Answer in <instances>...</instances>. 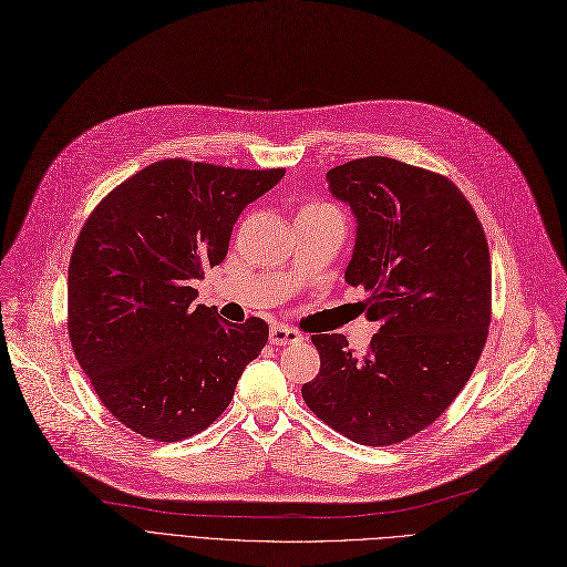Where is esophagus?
Masks as SVG:
<instances>
[{"instance_id": "34e87169", "label": "esophagus", "mask_w": 567, "mask_h": 567, "mask_svg": "<svg viewBox=\"0 0 567 567\" xmlns=\"http://www.w3.org/2000/svg\"><path fill=\"white\" fill-rule=\"evenodd\" d=\"M301 340V333L292 327H284V324H275L270 329V342L272 344H292V342H299Z\"/></svg>"}]
</instances>
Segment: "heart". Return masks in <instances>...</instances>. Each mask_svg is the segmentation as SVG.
<instances>
[{
	"instance_id": "heart-1",
	"label": "heart",
	"mask_w": 567,
	"mask_h": 567,
	"mask_svg": "<svg viewBox=\"0 0 567 567\" xmlns=\"http://www.w3.org/2000/svg\"><path fill=\"white\" fill-rule=\"evenodd\" d=\"M309 206H324V204H309Z\"/></svg>"
}]
</instances>
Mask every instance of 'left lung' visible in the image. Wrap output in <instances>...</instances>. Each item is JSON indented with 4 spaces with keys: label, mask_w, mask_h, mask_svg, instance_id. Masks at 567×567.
<instances>
[{
    "label": "left lung",
    "mask_w": 567,
    "mask_h": 567,
    "mask_svg": "<svg viewBox=\"0 0 567 567\" xmlns=\"http://www.w3.org/2000/svg\"><path fill=\"white\" fill-rule=\"evenodd\" d=\"M357 217L344 281L363 286L379 322L368 352L316 333L309 409L359 445H395L441 417L467 383L491 324V254L465 195L445 177L368 156L327 172Z\"/></svg>",
    "instance_id": "left-lung-1"
}]
</instances>
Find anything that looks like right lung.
Returning a JSON list of instances; mask_svg holds the SVG:
<instances>
[{
    "label": "right lung",
    "instance_id": "obj_1",
    "mask_svg": "<svg viewBox=\"0 0 567 567\" xmlns=\"http://www.w3.org/2000/svg\"><path fill=\"white\" fill-rule=\"evenodd\" d=\"M286 169L165 158L111 190L85 220L68 268V331L102 404L126 429L174 443L204 431L268 342L193 303L220 266L238 215Z\"/></svg>",
    "mask_w": 567,
    "mask_h": 567
}]
</instances>
